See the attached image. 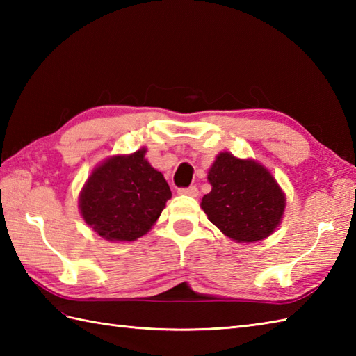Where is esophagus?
I'll return each mask as SVG.
<instances>
[{"label": "esophagus", "instance_id": "obj_1", "mask_svg": "<svg viewBox=\"0 0 356 356\" xmlns=\"http://www.w3.org/2000/svg\"><path fill=\"white\" fill-rule=\"evenodd\" d=\"M179 194H184V195H191V197H195V195L199 194L197 186L193 185V186H188V188H179L177 190Z\"/></svg>", "mask_w": 356, "mask_h": 356}]
</instances>
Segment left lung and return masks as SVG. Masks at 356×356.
<instances>
[{
    "instance_id": "left-lung-1",
    "label": "left lung",
    "mask_w": 356,
    "mask_h": 356,
    "mask_svg": "<svg viewBox=\"0 0 356 356\" xmlns=\"http://www.w3.org/2000/svg\"><path fill=\"white\" fill-rule=\"evenodd\" d=\"M208 180L213 190L203 195L202 209L225 236L251 243L274 232L284 211V194L266 168L220 153Z\"/></svg>"
}]
</instances>
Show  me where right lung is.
I'll return each mask as SVG.
<instances>
[{
  "instance_id": "add662e5",
  "label": "right lung",
  "mask_w": 356,
  "mask_h": 356,
  "mask_svg": "<svg viewBox=\"0 0 356 356\" xmlns=\"http://www.w3.org/2000/svg\"><path fill=\"white\" fill-rule=\"evenodd\" d=\"M145 151L105 161L81 193V214L104 238L133 241L142 237L171 199L168 184L145 161Z\"/></svg>"
}]
</instances>
